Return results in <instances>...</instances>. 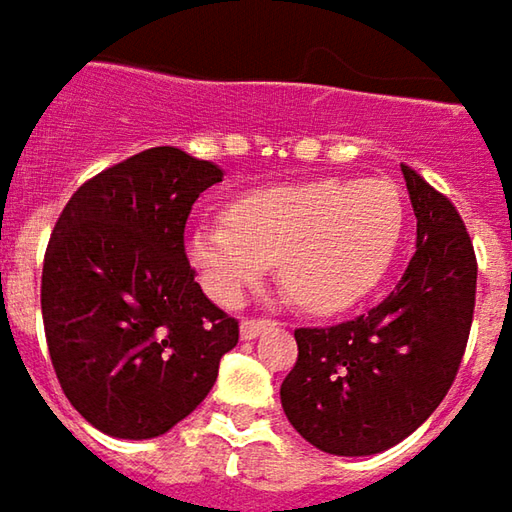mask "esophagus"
Segmentation results:
<instances>
[{"instance_id": "esophagus-1", "label": "esophagus", "mask_w": 512, "mask_h": 512, "mask_svg": "<svg viewBox=\"0 0 512 512\" xmlns=\"http://www.w3.org/2000/svg\"><path fill=\"white\" fill-rule=\"evenodd\" d=\"M273 325V322H265V319H245L242 322V339H256L262 330Z\"/></svg>"}]
</instances>
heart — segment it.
Returning a JSON list of instances; mask_svg holds the SVG:
<instances>
[{"mask_svg": "<svg viewBox=\"0 0 512 512\" xmlns=\"http://www.w3.org/2000/svg\"><path fill=\"white\" fill-rule=\"evenodd\" d=\"M404 225L402 190L390 179H313L239 196L225 222H202L187 233V256L222 305H239L276 259L296 305L339 313L387 276Z\"/></svg>", "mask_w": 512, "mask_h": 512, "instance_id": "obj_1", "label": "heart"}]
</instances>
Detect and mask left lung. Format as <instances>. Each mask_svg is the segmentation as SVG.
<instances>
[{
	"label": "left lung",
	"instance_id": "8db88e82",
	"mask_svg": "<svg viewBox=\"0 0 512 512\" xmlns=\"http://www.w3.org/2000/svg\"><path fill=\"white\" fill-rule=\"evenodd\" d=\"M416 213V253L396 290L353 322L299 327L282 382L287 422L333 456H373L407 439L459 373L473 307L476 253L459 210L402 165Z\"/></svg>",
	"mask_w": 512,
	"mask_h": 512
}]
</instances>
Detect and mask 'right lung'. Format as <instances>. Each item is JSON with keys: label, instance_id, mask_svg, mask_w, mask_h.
Masks as SVG:
<instances>
[{"label": "right lung", "instance_id": "obj_1", "mask_svg": "<svg viewBox=\"0 0 512 512\" xmlns=\"http://www.w3.org/2000/svg\"><path fill=\"white\" fill-rule=\"evenodd\" d=\"M222 168L150 148L79 187L50 233L42 319L70 404L113 439H156L205 402L239 322L185 256L190 207Z\"/></svg>", "mask_w": 512, "mask_h": 512}]
</instances>
